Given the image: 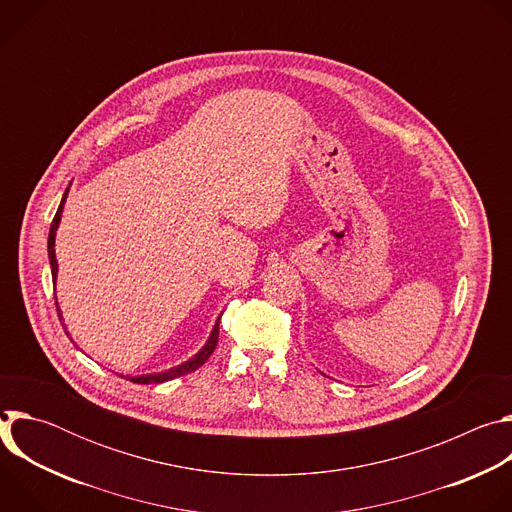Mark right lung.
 <instances>
[{
    "label": "right lung",
    "instance_id": "add662e5",
    "mask_svg": "<svg viewBox=\"0 0 512 512\" xmlns=\"http://www.w3.org/2000/svg\"><path fill=\"white\" fill-rule=\"evenodd\" d=\"M66 196H68V188L60 200V206L54 214V221L50 225V233H48V259H50V269H52V281L56 283V273H58V261H56V251H54V239H56V229L60 225V216H62V208H64V202H66ZM56 310H58V318L62 322V314H60V308L56 304ZM218 322H221V316L216 318V324L206 340V344L200 348V352H196L190 360L178 364V367L170 369V371H164V373H154V375H139V377H125L137 385H158V383H166V381H172L176 377H182V375H188L192 371H196L198 367H202V364L208 360V356L214 352L216 348V342H218ZM64 326V324H62ZM64 332H66V326H64ZM68 334V332H66Z\"/></svg>",
    "mask_w": 512,
    "mask_h": 512
}]
</instances>
